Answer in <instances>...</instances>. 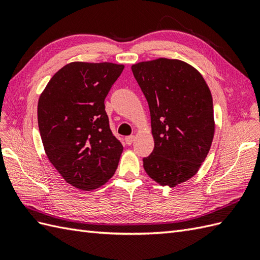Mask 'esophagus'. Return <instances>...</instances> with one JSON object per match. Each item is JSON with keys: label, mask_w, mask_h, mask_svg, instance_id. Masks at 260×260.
Instances as JSON below:
<instances>
[{"label": "esophagus", "mask_w": 260, "mask_h": 260, "mask_svg": "<svg viewBox=\"0 0 260 260\" xmlns=\"http://www.w3.org/2000/svg\"><path fill=\"white\" fill-rule=\"evenodd\" d=\"M134 139H135V136L134 135H131V136H126L125 137V143H126V145H132V143L134 142Z\"/></svg>", "instance_id": "1"}]
</instances>
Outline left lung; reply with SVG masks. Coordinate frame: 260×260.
<instances>
[{
    "label": "left lung",
    "instance_id": "8db88e82",
    "mask_svg": "<svg viewBox=\"0 0 260 260\" xmlns=\"http://www.w3.org/2000/svg\"><path fill=\"white\" fill-rule=\"evenodd\" d=\"M147 100L155 147L143 159L147 175L162 185L193 177L205 160L214 136L211 91L193 67L159 58L132 66Z\"/></svg>",
    "mask_w": 260,
    "mask_h": 260
}]
</instances>
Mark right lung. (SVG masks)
Here are the masks:
<instances>
[{
    "mask_svg": "<svg viewBox=\"0 0 260 260\" xmlns=\"http://www.w3.org/2000/svg\"><path fill=\"white\" fill-rule=\"evenodd\" d=\"M123 64L71 62L56 72L38 101L37 116L50 162L73 187L92 190L114 175L123 151L104 100Z\"/></svg>",
    "mask_w": 260,
    "mask_h": 260,
    "instance_id": "obj_1",
    "label": "right lung"
}]
</instances>
